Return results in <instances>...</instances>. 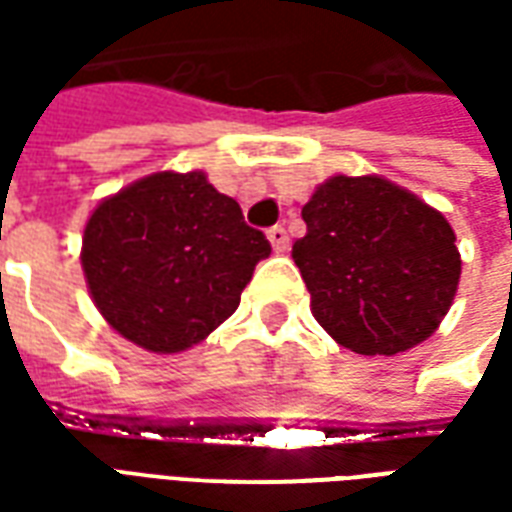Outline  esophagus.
Masks as SVG:
<instances>
[{
    "mask_svg": "<svg viewBox=\"0 0 512 512\" xmlns=\"http://www.w3.org/2000/svg\"><path fill=\"white\" fill-rule=\"evenodd\" d=\"M268 241H271V249H274V252H288V246H290V238H288V233H285V227H271V230H268Z\"/></svg>",
    "mask_w": 512,
    "mask_h": 512,
    "instance_id": "obj_1",
    "label": "esophagus"
}]
</instances>
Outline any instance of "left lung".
Here are the masks:
<instances>
[{
	"label": "left lung",
	"mask_w": 512,
	"mask_h": 512,
	"mask_svg": "<svg viewBox=\"0 0 512 512\" xmlns=\"http://www.w3.org/2000/svg\"><path fill=\"white\" fill-rule=\"evenodd\" d=\"M301 219L293 260L315 321L343 348L395 356L439 329L461 282L444 213L381 175H332Z\"/></svg>",
	"instance_id": "obj_1"
}]
</instances>
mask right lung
I'll return each mask as SVG.
<instances>
[{
	"label": "right lung",
	"mask_w": 512,
	"mask_h": 512,
	"mask_svg": "<svg viewBox=\"0 0 512 512\" xmlns=\"http://www.w3.org/2000/svg\"><path fill=\"white\" fill-rule=\"evenodd\" d=\"M271 255L241 205L202 169L153 172L98 202L82 238L87 288L104 321L150 354L202 343L241 304Z\"/></svg>",
	"instance_id": "obj_1"
}]
</instances>
